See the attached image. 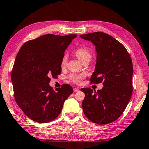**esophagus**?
Here are the masks:
<instances>
[{"label":"esophagus","instance_id":"1","mask_svg":"<svg viewBox=\"0 0 149 149\" xmlns=\"http://www.w3.org/2000/svg\"><path fill=\"white\" fill-rule=\"evenodd\" d=\"M73 91H74V92H77V91H79V89H78V88H74Z\"/></svg>","mask_w":149,"mask_h":149}]
</instances>
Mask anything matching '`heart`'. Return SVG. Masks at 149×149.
<instances>
[{"mask_svg":"<svg viewBox=\"0 0 149 149\" xmlns=\"http://www.w3.org/2000/svg\"><path fill=\"white\" fill-rule=\"evenodd\" d=\"M76 55L80 60L82 61L86 60H90L91 58V52L86 48V47H79L76 50ZM67 55L65 54L61 59V65L63 66L67 63ZM84 76L82 74H71L69 75V78L72 82L74 84H79L82 82V80L84 79Z\"/></svg>","mask_w":149,"mask_h":149,"instance_id":"heart-1","label":"heart"}]
</instances>
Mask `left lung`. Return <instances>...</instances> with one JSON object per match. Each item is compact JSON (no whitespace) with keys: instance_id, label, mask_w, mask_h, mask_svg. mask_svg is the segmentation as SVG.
<instances>
[{"instance_id":"left-lung-1","label":"left lung","mask_w":149,"mask_h":149,"mask_svg":"<svg viewBox=\"0 0 149 149\" xmlns=\"http://www.w3.org/2000/svg\"><path fill=\"white\" fill-rule=\"evenodd\" d=\"M91 41L97 53L95 71L91 84L102 83L100 90L81 89L85 93L82 108L86 117L98 125H106L117 120L127 108L133 91V65L123 45L110 35L95 32L80 35Z\"/></svg>"}]
</instances>
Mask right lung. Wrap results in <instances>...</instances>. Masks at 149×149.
<instances>
[{
	"mask_svg": "<svg viewBox=\"0 0 149 149\" xmlns=\"http://www.w3.org/2000/svg\"><path fill=\"white\" fill-rule=\"evenodd\" d=\"M77 34H45L22 45L15 58L12 78L14 98L33 121L47 123L60 114L65 100L73 93L69 84L53 90L50 77L61 74L64 52Z\"/></svg>",
	"mask_w": 149,
	"mask_h": 149,
	"instance_id": "obj_1",
	"label": "right lung"
}]
</instances>
